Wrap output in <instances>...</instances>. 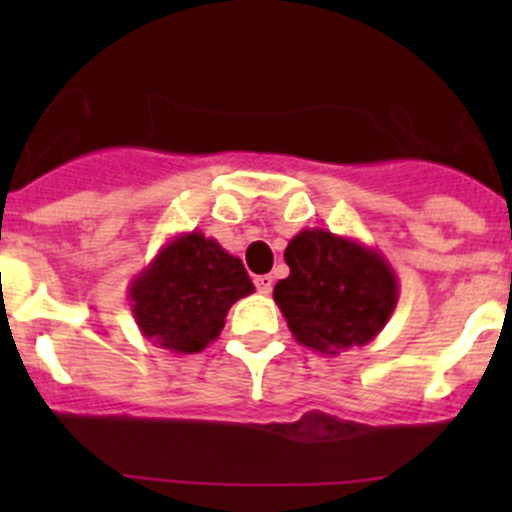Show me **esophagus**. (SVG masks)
I'll return each mask as SVG.
<instances>
[{"mask_svg":"<svg viewBox=\"0 0 512 512\" xmlns=\"http://www.w3.org/2000/svg\"><path fill=\"white\" fill-rule=\"evenodd\" d=\"M272 285H275L272 275H257L255 277V287H257V292H260V294H270Z\"/></svg>","mask_w":512,"mask_h":512,"instance_id":"34e87169","label":"esophagus"}]
</instances>
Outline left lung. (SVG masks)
<instances>
[{
    "mask_svg": "<svg viewBox=\"0 0 512 512\" xmlns=\"http://www.w3.org/2000/svg\"><path fill=\"white\" fill-rule=\"evenodd\" d=\"M285 262L289 277L272 294L294 339L319 354L369 344L399 302V280L389 260L324 227L297 232Z\"/></svg>",
    "mask_w": 512,
    "mask_h": 512,
    "instance_id": "1",
    "label": "left lung"
}]
</instances>
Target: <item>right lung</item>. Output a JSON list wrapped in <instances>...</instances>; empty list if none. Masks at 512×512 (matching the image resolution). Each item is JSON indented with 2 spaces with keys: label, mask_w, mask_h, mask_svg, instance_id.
I'll return each instance as SVG.
<instances>
[{
  "label": "right lung",
  "mask_w": 512,
  "mask_h": 512,
  "mask_svg": "<svg viewBox=\"0 0 512 512\" xmlns=\"http://www.w3.org/2000/svg\"><path fill=\"white\" fill-rule=\"evenodd\" d=\"M255 292L242 260L203 232H183L128 287L138 329L160 349L198 354L220 337L237 299Z\"/></svg>",
  "instance_id": "right-lung-1"
}]
</instances>
